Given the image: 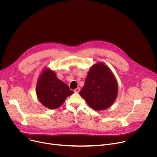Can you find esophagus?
Wrapping results in <instances>:
<instances>
[{
	"instance_id": "1",
	"label": "esophagus",
	"mask_w": 157,
	"mask_h": 157,
	"mask_svg": "<svg viewBox=\"0 0 157 157\" xmlns=\"http://www.w3.org/2000/svg\"><path fill=\"white\" fill-rule=\"evenodd\" d=\"M79 91H80V88H79V87H77L76 89H75L74 92H75V93H78L79 92Z\"/></svg>"
}]
</instances>
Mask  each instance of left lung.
Wrapping results in <instances>:
<instances>
[{"label": "left lung", "instance_id": "left-lung-1", "mask_svg": "<svg viewBox=\"0 0 157 157\" xmlns=\"http://www.w3.org/2000/svg\"><path fill=\"white\" fill-rule=\"evenodd\" d=\"M117 93V82L110 68L102 63H98L89 69L79 92L87 104L96 110L109 108L116 99Z\"/></svg>", "mask_w": 157, "mask_h": 157}]
</instances>
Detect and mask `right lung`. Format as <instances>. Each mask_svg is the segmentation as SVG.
Here are the masks:
<instances>
[{
    "mask_svg": "<svg viewBox=\"0 0 157 157\" xmlns=\"http://www.w3.org/2000/svg\"><path fill=\"white\" fill-rule=\"evenodd\" d=\"M73 93L68 85L59 80L56 73L49 68L42 71L36 87L38 100L42 105L50 109L60 107Z\"/></svg>",
    "mask_w": 157,
    "mask_h": 157,
    "instance_id": "add662e5",
    "label": "right lung"
}]
</instances>
